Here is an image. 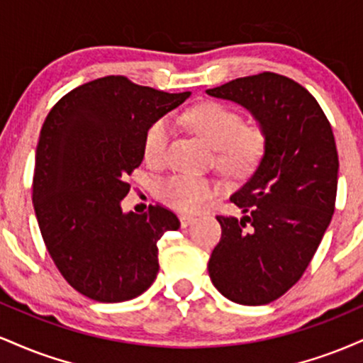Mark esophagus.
<instances>
[{"instance_id": "34e87169", "label": "esophagus", "mask_w": 363, "mask_h": 363, "mask_svg": "<svg viewBox=\"0 0 363 363\" xmlns=\"http://www.w3.org/2000/svg\"><path fill=\"white\" fill-rule=\"evenodd\" d=\"M179 220H181V225L182 227H187V225H191L194 222V216H191V215H179Z\"/></svg>"}]
</instances>
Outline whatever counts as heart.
<instances>
[{"mask_svg": "<svg viewBox=\"0 0 363 363\" xmlns=\"http://www.w3.org/2000/svg\"><path fill=\"white\" fill-rule=\"evenodd\" d=\"M199 138L216 150V164L223 172L242 176L264 155L266 129L259 123H244L240 112L220 102H203L182 116ZM172 128L165 118L157 119L145 133L143 155L152 165H162L167 157ZM216 194V182L208 177L174 174L160 182L158 196L179 211H199Z\"/></svg>", "mask_w": 363, "mask_h": 363, "instance_id": "b5f03b06", "label": "heart"}]
</instances>
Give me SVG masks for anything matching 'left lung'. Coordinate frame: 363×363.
Segmentation results:
<instances>
[{
	"instance_id": "obj_1",
	"label": "left lung",
	"mask_w": 363,
	"mask_h": 363,
	"mask_svg": "<svg viewBox=\"0 0 363 363\" xmlns=\"http://www.w3.org/2000/svg\"><path fill=\"white\" fill-rule=\"evenodd\" d=\"M206 94L244 106L268 136L259 167L230 196L244 216L216 215L222 237L208 261L223 297L264 306L301 280L335 213V135L309 90L283 74L237 78Z\"/></svg>"
}]
</instances>
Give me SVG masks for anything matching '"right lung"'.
<instances>
[{
	"instance_id": "right-lung-1",
	"label": "right lung",
	"mask_w": 363,
	"mask_h": 363,
	"mask_svg": "<svg viewBox=\"0 0 363 363\" xmlns=\"http://www.w3.org/2000/svg\"><path fill=\"white\" fill-rule=\"evenodd\" d=\"M189 95L104 77L68 91L44 121L32 181L37 222L62 278L91 301H131L155 281L157 242L181 222L158 203L138 215L123 213L121 201L147 129Z\"/></svg>"
}]
</instances>
